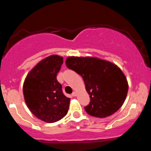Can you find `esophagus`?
<instances>
[{"mask_svg": "<svg viewBox=\"0 0 151 151\" xmlns=\"http://www.w3.org/2000/svg\"><path fill=\"white\" fill-rule=\"evenodd\" d=\"M72 95L73 96V97H76V96L77 95V93L76 91H74V92H73V94H72Z\"/></svg>", "mask_w": 151, "mask_h": 151, "instance_id": "34e87169", "label": "esophagus"}]
</instances>
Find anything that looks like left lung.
Segmentation results:
<instances>
[{"mask_svg":"<svg viewBox=\"0 0 151 151\" xmlns=\"http://www.w3.org/2000/svg\"><path fill=\"white\" fill-rule=\"evenodd\" d=\"M69 69L84 79L91 101L85 106L92 116H109L122 106L127 96L129 85L125 76L116 64L97 57H69Z\"/></svg>","mask_w":151,"mask_h":151,"instance_id":"obj_1","label":"left lung"}]
</instances>
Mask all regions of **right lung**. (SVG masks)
<instances>
[{
  "mask_svg": "<svg viewBox=\"0 0 151 151\" xmlns=\"http://www.w3.org/2000/svg\"><path fill=\"white\" fill-rule=\"evenodd\" d=\"M63 58L51 55L40 61L26 76L23 95L28 108L36 117L52 123L67 114L70 99L63 93L57 80Z\"/></svg>",
  "mask_w": 151,
  "mask_h": 151,
  "instance_id": "obj_1",
  "label": "right lung"
}]
</instances>
